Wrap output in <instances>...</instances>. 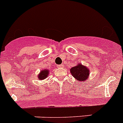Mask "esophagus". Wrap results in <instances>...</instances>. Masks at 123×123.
<instances>
[{"label":"esophagus","instance_id":"34e87169","mask_svg":"<svg viewBox=\"0 0 123 123\" xmlns=\"http://www.w3.org/2000/svg\"><path fill=\"white\" fill-rule=\"evenodd\" d=\"M57 67H58V68H63V65L62 64V65H57Z\"/></svg>","mask_w":123,"mask_h":123}]
</instances>
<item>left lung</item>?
I'll return each instance as SVG.
<instances>
[{
	"label": "left lung",
	"mask_w": 123,
	"mask_h": 123,
	"mask_svg": "<svg viewBox=\"0 0 123 123\" xmlns=\"http://www.w3.org/2000/svg\"><path fill=\"white\" fill-rule=\"evenodd\" d=\"M70 73L73 76L79 81H85L89 75V69L87 67L79 63L70 69Z\"/></svg>",
	"instance_id": "obj_1"
}]
</instances>
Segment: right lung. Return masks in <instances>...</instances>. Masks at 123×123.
Listing matches in <instances>:
<instances>
[{"instance_id":"right-lung-1","label":"right lung","mask_w":123,"mask_h":123,"mask_svg":"<svg viewBox=\"0 0 123 123\" xmlns=\"http://www.w3.org/2000/svg\"><path fill=\"white\" fill-rule=\"evenodd\" d=\"M49 73V71L48 69H44V70H42L41 71L39 74H38V79H39V80H43V79H45L48 76Z\"/></svg>"}]
</instances>
